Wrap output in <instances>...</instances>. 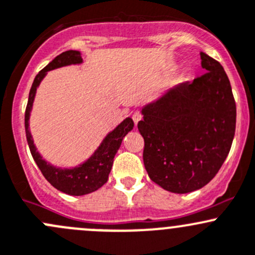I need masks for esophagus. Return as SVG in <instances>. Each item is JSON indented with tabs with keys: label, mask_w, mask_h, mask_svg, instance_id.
I'll list each match as a JSON object with an SVG mask.
<instances>
[{
	"label": "esophagus",
	"mask_w": 255,
	"mask_h": 255,
	"mask_svg": "<svg viewBox=\"0 0 255 255\" xmlns=\"http://www.w3.org/2000/svg\"><path fill=\"white\" fill-rule=\"evenodd\" d=\"M142 119V115H141V113L140 112H135L132 114V120H133V123H135V125L137 124L138 122H140V120Z\"/></svg>",
	"instance_id": "esophagus-1"
}]
</instances>
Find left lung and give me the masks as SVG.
<instances>
[{
    "instance_id": "8db88e82",
    "label": "left lung",
    "mask_w": 255,
    "mask_h": 255,
    "mask_svg": "<svg viewBox=\"0 0 255 255\" xmlns=\"http://www.w3.org/2000/svg\"><path fill=\"white\" fill-rule=\"evenodd\" d=\"M205 75L179 83L141 109L143 164L152 182L186 194L216 175L236 131V103L219 61L200 52Z\"/></svg>"
}]
</instances>
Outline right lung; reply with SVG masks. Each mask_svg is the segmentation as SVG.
<instances>
[{
	"mask_svg": "<svg viewBox=\"0 0 255 255\" xmlns=\"http://www.w3.org/2000/svg\"><path fill=\"white\" fill-rule=\"evenodd\" d=\"M83 62L80 51L69 50L59 56L55 57L48 66L44 67L34 78L31 85L29 98H28L27 109H25V135H27L28 146L30 153L35 161L36 166L41 170L45 179L57 190L67 194V195L81 196L93 193L104 185L108 180V175L112 170L114 157L119 149L122 141L128 135V131L133 128V122L130 117L125 118L117 128H113L102 140L96 151L88 157L86 161L75 167H57L43 158L34 143L33 136L29 130V119L33 109L34 99H35L36 89L40 86L49 71L60 69V67L71 66V65H81Z\"/></svg>",
	"mask_w": 255,
	"mask_h": 255,
	"instance_id": "right-lung-1",
	"label": "right lung"
}]
</instances>
